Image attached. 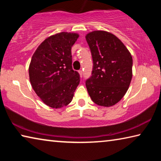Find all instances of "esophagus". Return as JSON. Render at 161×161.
Returning a JSON list of instances; mask_svg holds the SVG:
<instances>
[{"mask_svg": "<svg viewBox=\"0 0 161 161\" xmlns=\"http://www.w3.org/2000/svg\"><path fill=\"white\" fill-rule=\"evenodd\" d=\"M78 72H79V73H80V77H82V75H83V72H82V70H81V69H80V70L78 71Z\"/></svg>", "mask_w": 161, "mask_h": 161, "instance_id": "obj_1", "label": "esophagus"}]
</instances>
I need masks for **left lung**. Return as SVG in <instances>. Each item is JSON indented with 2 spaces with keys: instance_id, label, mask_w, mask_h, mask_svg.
<instances>
[{
  "instance_id": "8db88e82",
  "label": "left lung",
  "mask_w": 161,
  "mask_h": 161,
  "mask_svg": "<svg viewBox=\"0 0 161 161\" xmlns=\"http://www.w3.org/2000/svg\"><path fill=\"white\" fill-rule=\"evenodd\" d=\"M91 50L93 67L86 86L97 105L111 107L126 93L132 78L131 54L121 40L106 31H96L86 35Z\"/></svg>"
}]
</instances>
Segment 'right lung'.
I'll return each instance as SVG.
<instances>
[{"label":"right lung","mask_w":161,"mask_h":161,"mask_svg":"<svg viewBox=\"0 0 161 161\" xmlns=\"http://www.w3.org/2000/svg\"><path fill=\"white\" fill-rule=\"evenodd\" d=\"M79 35L60 32L45 40L35 50L29 67L32 89L46 105L61 108L71 102L80 84L72 69L71 49Z\"/></svg>","instance_id":"1"}]
</instances>
